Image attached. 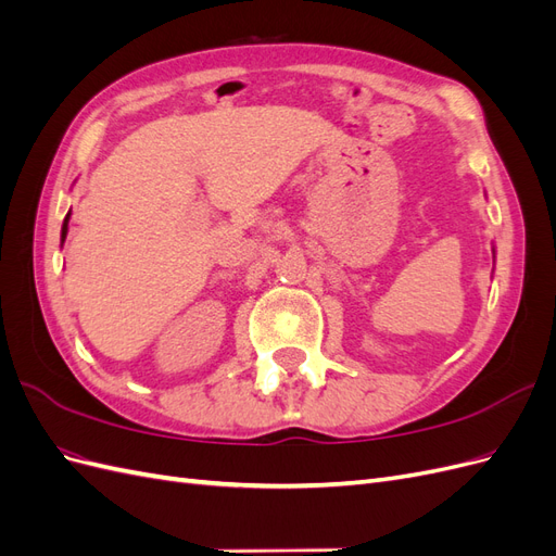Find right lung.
Masks as SVG:
<instances>
[{
    "instance_id": "obj_1",
    "label": "right lung",
    "mask_w": 556,
    "mask_h": 556,
    "mask_svg": "<svg viewBox=\"0 0 556 556\" xmlns=\"http://www.w3.org/2000/svg\"><path fill=\"white\" fill-rule=\"evenodd\" d=\"M66 225H70V213H66V217H64V225H62V243H64V239H66V229H70Z\"/></svg>"
}]
</instances>
